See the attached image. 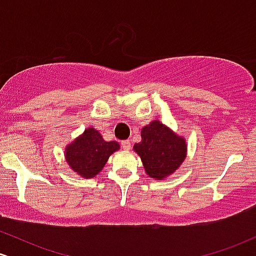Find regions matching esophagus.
I'll return each mask as SVG.
<instances>
[{
	"instance_id": "34e87169",
	"label": "esophagus",
	"mask_w": 256,
	"mask_h": 256,
	"mask_svg": "<svg viewBox=\"0 0 256 256\" xmlns=\"http://www.w3.org/2000/svg\"><path fill=\"white\" fill-rule=\"evenodd\" d=\"M122 148L124 149V150H130V149H131V142H130V140H122Z\"/></svg>"
}]
</instances>
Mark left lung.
<instances>
[{
    "label": "left lung",
    "mask_w": 256,
    "mask_h": 256,
    "mask_svg": "<svg viewBox=\"0 0 256 256\" xmlns=\"http://www.w3.org/2000/svg\"><path fill=\"white\" fill-rule=\"evenodd\" d=\"M142 140L134 146L140 156L146 174L155 180H162L182 165L186 158V142L158 120L144 126Z\"/></svg>",
    "instance_id": "8db88e82"
}]
</instances>
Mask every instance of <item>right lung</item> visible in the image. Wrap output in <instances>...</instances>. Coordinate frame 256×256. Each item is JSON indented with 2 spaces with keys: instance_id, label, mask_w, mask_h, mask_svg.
Returning <instances> with one entry per match:
<instances>
[{
  "instance_id": "add662e5",
  "label": "right lung",
  "mask_w": 256,
  "mask_h": 256,
  "mask_svg": "<svg viewBox=\"0 0 256 256\" xmlns=\"http://www.w3.org/2000/svg\"><path fill=\"white\" fill-rule=\"evenodd\" d=\"M119 148L118 142H107L98 130L89 128L66 146L64 156L70 167L79 176L94 178L102 171L108 158Z\"/></svg>"
}]
</instances>
